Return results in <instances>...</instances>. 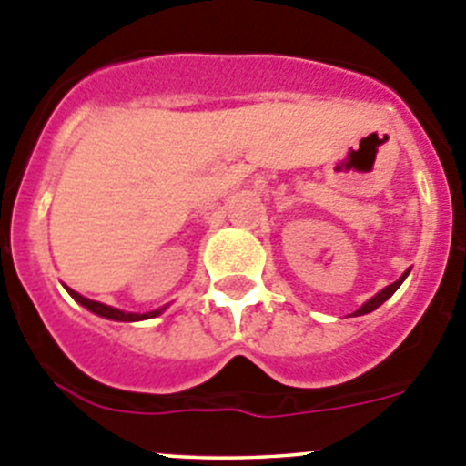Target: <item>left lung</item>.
Listing matches in <instances>:
<instances>
[{
    "label": "left lung",
    "mask_w": 466,
    "mask_h": 466,
    "mask_svg": "<svg viewBox=\"0 0 466 466\" xmlns=\"http://www.w3.org/2000/svg\"><path fill=\"white\" fill-rule=\"evenodd\" d=\"M408 272H410V268H408V270H406V272H403V275H401V277H399V279H397V281H394V284H390V286H385V289H380V290H379V293H377V295H374V298H370V299H368V302H365V304H363V307H360V309H359V311H354V313H351V316H365V313H372V311H374V309H379V307H380V304H383V302H385V299H388V298H392V295H394V290H397V289H399V286H401V284H403V279H406V277H408Z\"/></svg>",
    "instance_id": "left-lung-1"
}]
</instances>
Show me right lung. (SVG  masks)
<instances>
[{
    "label": "right lung",
    "mask_w": 466,
    "mask_h": 466,
    "mask_svg": "<svg viewBox=\"0 0 466 466\" xmlns=\"http://www.w3.org/2000/svg\"><path fill=\"white\" fill-rule=\"evenodd\" d=\"M65 290H67V293L72 295V298L76 299V302L81 304V307H86L87 311H92V313H94V316L106 318V320H115V322H139V320H148V318H157L159 313L167 311V307L155 309V311H148V313H130V311H121V309L107 307V304H103V302H94V299L83 298L81 293H76V290L67 289V286H65Z\"/></svg>",
    "instance_id": "add662e5"
}]
</instances>
